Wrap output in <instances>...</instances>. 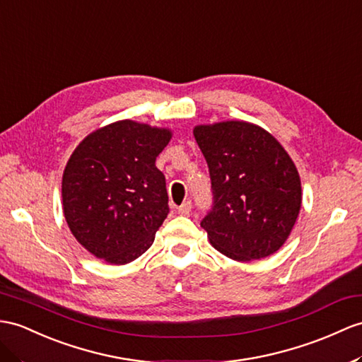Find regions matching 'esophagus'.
<instances>
[{"instance_id": "obj_1", "label": "esophagus", "mask_w": 362, "mask_h": 362, "mask_svg": "<svg viewBox=\"0 0 362 362\" xmlns=\"http://www.w3.org/2000/svg\"><path fill=\"white\" fill-rule=\"evenodd\" d=\"M190 211H192V202L190 201L182 202V204L178 207V214L180 215H189Z\"/></svg>"}]
</instances>
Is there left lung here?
<instances>
[{
    "label": "left lung",
    "instance_id": "8db88e82",
    "mask_svg": "<svg viewBox=\"0 0 362 362\" xmlns=\"http://www.w3.org/2000/svg\"><path fill=\"white\" fill-rule=\"evenodd\" d=\"M209 164L214 209L202 219L211 247L240 262L283 247L303 202L292 158L270 132L240 119L193 127Z\"/></svg>",
    "mask_w": 362,
    "mask_h": 362
}]
</instances>
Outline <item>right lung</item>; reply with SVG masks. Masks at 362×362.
I'll return each instance as SVG.
<instances>
[{"label":"right lung","mask_w":362,"mask_h":362,"mask_svg":"<svg viewBox=\"0 0 362 362\" xmlns=\"http://www.w3.org/2000/svg\"><path fill=\"white\" fill-rule=\"evenodd\" d=\"M173 132L132 119L93 130L70 155L61 197L70 232L113 266L151 247L169 214L165 178L155 165Z\"/></svg>","instance_id":"right-lung-1"}]
</instances>
